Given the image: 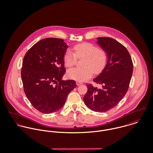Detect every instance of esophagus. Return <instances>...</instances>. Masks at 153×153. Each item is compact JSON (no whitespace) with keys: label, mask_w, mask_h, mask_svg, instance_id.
I'll use <instances>...</instances> for the list:
<instances>
[{"label":"esophagus","mask_w":153,"mask_h":153,"mask_svg":"<svg viewBox=\"0 0 153 153\" xmlns=\"http://www.w3.org/2000/svg\"><path fill=\"white\" fill-rule=\"evenodd\" d=\"M82 83V82H79V81H76V84L78 86V85H81Z\"/></svg>","instance_id":"1"}]
</instances>
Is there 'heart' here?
<instances>
[{
	"instance_id": "1",
	"label": "heart",
	"mask_w": 153,
	"mask_h": 153,
	"mask_svg": "<svg viewBox=\"0 0 153 153\" xmlns=\"http://www.w3.org/2000/svg\"><path fill=\"white\" fill-rule=\"evenodd\" d=\"M75 53L68 49L64 56L65 65L71 68L75 65L77 58H85L83 68H74L68 72V76L77 81H84L93 75L100 74L105 68L109 59L108 52L104 49L99 48L94 44L84 42L74 46Z\"/></svg>"
}]
</instances>
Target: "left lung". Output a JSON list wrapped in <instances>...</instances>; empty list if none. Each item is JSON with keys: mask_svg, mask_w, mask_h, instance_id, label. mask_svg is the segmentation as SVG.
<instances>
[{"mask_svg": "<svg viewBox=\"0 0 153 153\" xmlns=\"http://www.w3.org/2000/svg\"><path fill=\"white\" fill-rule=\"evenodd\" d=\"M97 44L108 53L109 59L104 71L94 82L101 89L87 84L84 97L85 105L92 111L104 112L115 107L126 94L131 81L133 64L126 48L113 38H98Z\"/></svg>", "mask_w": 153, "mask_h": 153, "instance_id": "obj_1", "label": "left lung"}]
</instances>
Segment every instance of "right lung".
Returning <instances> with one entry per match:
<instances>
[{"instance_id": "1", "label": "right lung", "mask_w": 153, "mask_h": 153, "mask_svg": "<svg viewBox=\"0 0 153 153\" xmlns=\"http://www.w3.org/2000/svg\"><path fill=\"white\" fill-rule=\"evenodd\" d=\"M68 45L62 39L41 40L26 53L21 77L24 92L32 106L50 114L61 109L68 94L76 87L74 80H62L65 73L64 56Z\"/></svg>"}]
</instances>
